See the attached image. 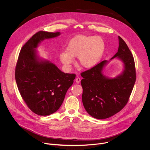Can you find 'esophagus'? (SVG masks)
Here are the masks:
<instances>
[{"mask_svg": "<svg viewBox=\"0 0 150 150\" xmlns=\"http://www.w3.org/2000/svg\"><path fill=\"white\" fill-rule=\"evenodd\" d=\"M75 81H76V82L77 83H79L80 82V81H81V78H80L79 77L77 76L76 78L75 79Z\"/></svg>", "mask_w": 150, "mask_h": 150, "instance_id": "esophagus-1", "label": "esophagus"}]
</instances>
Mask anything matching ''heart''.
Instances as JSON below:
<instances>
[{
  "mask_svg": "<svg viewBox=\"0 0 150 150\" xmlns=\"http://www.w3.org/2000/svg\"><path fill=\"white\" fill-rule=\"evenodd\" d=\"M105 42L100 36L78 35L72 38L66 47V52L60 54V60L69 68L73 58L77 57V63L85 69L91 68L100 60L104 52Z\"/></svg>",
  "mask_w": 150,
  "mask_h": 150,
  "instance_id": "heart-1",
  "label": "heart"
}]
</instances>
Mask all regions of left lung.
<instances>
[{"instance_id":"obj_1","label":"left lung","mask_w":150,"mask_h":150,"mask_svg":"<svg viewBox=\"0 0 150 150\" xmlns=\"http://www.w3.org/2000/svg\"><path fill=\"white\" fill-rule=\"evenodd\" d=\"M117 52L112 58L120 59L124 64L122 74L115 78H108L102 73L108 62L103 60L81 74L83 92L82 103L92 117L98 119L109 118L126 105L136 81V70L133 55L124 40L119 36Z\"/></svg>"}]
</instances>
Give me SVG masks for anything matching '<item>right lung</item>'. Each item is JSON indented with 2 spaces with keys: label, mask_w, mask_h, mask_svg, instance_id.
I'll use <instances>...</instances> for the list:
<instances>
[{
  "label": "right lung",
  "mask_w": 150,
  "mask_h": 150,
  "mask_svg": "<svg viewBox=\"0 0 150 150\" xmlns=\"http://www.w3.org/2000/svg\"><path fill=\"white\" fill-rule=\"evenodd\" d=\"M59 35V32L36 33L21 48L16 62L15 76L19 93L28 108L40 116L50 115L59 109L76 76L37 57L35 49L40 41Z\"/></svg>",
  "instance_id": "1"
}]
</instances>
